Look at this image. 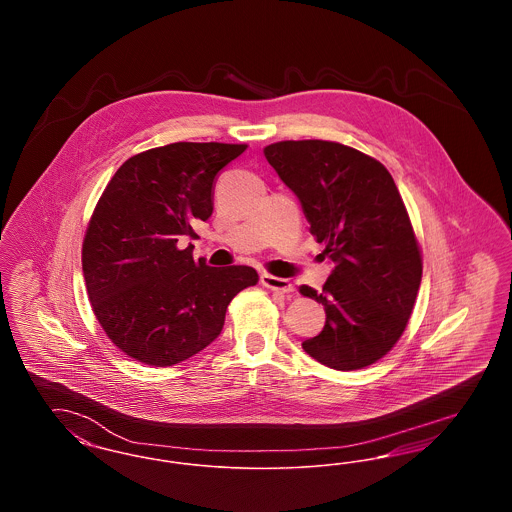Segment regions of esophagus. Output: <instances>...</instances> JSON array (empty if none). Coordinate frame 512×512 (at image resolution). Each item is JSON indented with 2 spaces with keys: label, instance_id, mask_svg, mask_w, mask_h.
<instances>
[{
  "label": "esophagus",
  "instance_id": "obj_1",
  "mask_svg": "<svg viewBox=\"0 0 512 512\" xmlns=\"http://www.w3.org/2000/svg\"><path fill=\"white\" fill-rule=\"evenodd\" d=\"M261 284L268 288V290H274V292H293V284L290 280L278 278V276H272V274H261Z\"/></svg>",
  "mask_w": 512,
  "mask_h": 512
}]
</instances>
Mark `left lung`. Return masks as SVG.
Wrapping results in <instances>:
<instances>
[{"instance_id":"obj_1","label":"left lung","mask_w":512,"mask_h":512,"mask_svg":"<svg viewBox=\"0 0 512 512\" xmlns=\"http://www.w3.org/2000/svg\"><path fill=\"white\" fill-rule=\"evenodd\" d=\"M263 151L334 263L322 293L299 288L326 311L322 332L303 349L336 370L380 361L403 336L422 278V251L390 172L326 140H286Z\"/></svg>"}]
</instances>
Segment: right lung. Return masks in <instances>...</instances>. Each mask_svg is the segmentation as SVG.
<instances>
[{
  "label": "right lung",
  "instance_id": "right-lung-1",
  "mask_svg": "<svg viewBox=\"0 0 512 512\" xmlns=\"http://www.w3.org/2000/svg\"><path fill=\"white\" fill-rule=\"evenodd\" d=\"M247 144L176 142L142 151L113 174L82 242L92 311L124 355L149 366L190 359L215 340L230 301L257 270L194 261L188 238L213 215L219 174Z\"/></svg>",
  "mask_w": 512,
  "mask_h": 512
}]
</instances>
